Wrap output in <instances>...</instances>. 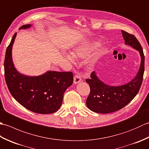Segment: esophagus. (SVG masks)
<instances>
[{
	"instance_id": "esophagus-1",
	"label": "esophagus",
	"mask_w": 149,
	"mask_h": 149,
	"mask_svg": "<svg viewBox=\"0 0 149 149\" xmlns=\"http://www.w3.org/2000/svg\"><path fill=\"white\" fill-rule=\"evenodd\" d=\"M81 81V77L79 75H75L74 78V83L77 84Z\"/></svg>"
}]
</instances>
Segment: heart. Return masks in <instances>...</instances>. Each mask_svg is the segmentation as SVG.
Listing matches in <instances>:
<instances>
[{
    "instance_id": "b5f03b06",
    "label": "heart",
    "mask_w": 149,
    "mask_h": 149,
    "mask_svg": "<svg viewBox=\"0 0 149 149\" xmlns=\"http://www.w3.org/2000/svg\"><path fill=\"white\" fill-rule=\"evenodd\" d=\"M97 45H98L97 43H92V44H88L86 45L78 47V48L75 49L74 50V54L75 56L77 57V58H85V57L89 54L91 50H93ZM66 58H67L69 61H70L72 62L74 61V59H73V58L71 56L67 54L66 55Z\"/></svg>"
}]
</instances>
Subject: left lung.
Segmentation results:
<instances>
[{"label":"left lung","mask_w":149,"mask_h":149,"mask_svg":"<svg viewBox=\"0 0 149 149\" xmlns=\"http://www.w3.org/2000/svg\"><path fill=\"white\" fill-rule=\"evenodd\" d=\"M125 44L140 52L141 65L136 77L127 84L120 86H111L102 83L93 72L90 79H86L90 88V92L86 104L87 107L97 113H109L123 108L138 94L143 79L145 56L139 41L133 34L122 31Z\"/></svg>","instance_id":"1"}]
</instances>
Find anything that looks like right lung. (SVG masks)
Segmentation results:
<instances>
[{"label": "right lung", "mask_w": 149, "mask_h": 149, "mask_svg": "<svg viewBox=\"0 0 149 149\" xmlns=\"http://www.w3.org/2000/svg\"><path fill=\"white\" fill-rule=\"evenodd\" d=\"M30 24L21 29H27ZM16 33L6 51L4 75L9 92L25 108L39 114H50L61 107L63 95L74 81L73 73L49 71L37 77H29L18 73L12 61L11 50Z\"/></svg>", "instance_id": "right-lung-1"}]
</instances>
